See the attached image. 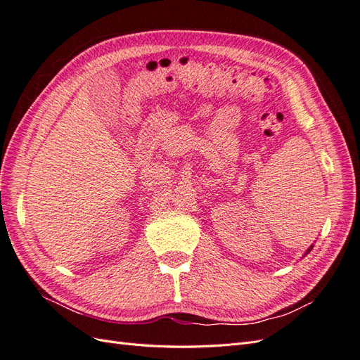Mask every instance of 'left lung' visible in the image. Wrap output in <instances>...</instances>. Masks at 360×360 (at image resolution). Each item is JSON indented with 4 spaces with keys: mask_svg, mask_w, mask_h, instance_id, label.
<instances>
[{
    "mask_svg": "<svg viewBox=\"0 0 360 360\" xmlns=\"http://www.w3.org/2000/svg\"><path fill=\"white\" fill-rule=\"evenodd\" d=\"M311 249H312V246H311V248H309V249H308V252H309V250H311Z\"/></svg>",
    "mask_w": 360,
    "mask_h": 360,
    "instance_id": "left-lung-1",
    "label": "left lung"
}]
</instances>
